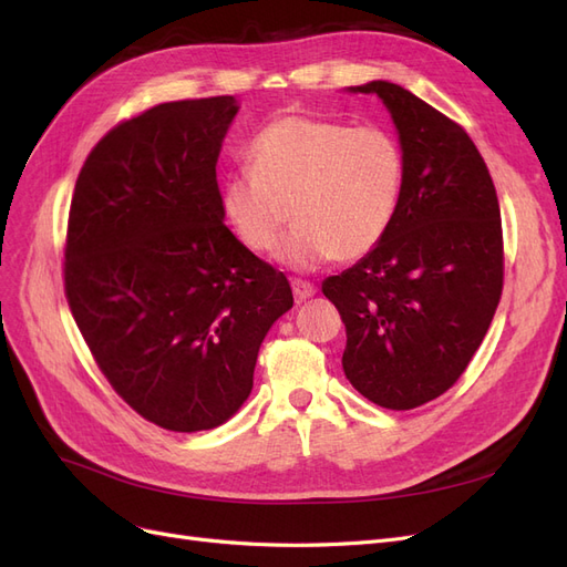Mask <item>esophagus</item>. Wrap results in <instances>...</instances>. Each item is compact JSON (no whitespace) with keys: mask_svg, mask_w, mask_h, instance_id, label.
Wrapping results in <instances>:
<instances>
[{"mask_svg":"<svg viewBox=\"0 0 567 567\" xmlns=\"http://www.w3.org/2000/svg\"><path fill=\"white\" fill-rule=\"evenodd\" d=\"M290 286H293V296H296V300H298V302H302V300H310V298L317 293V288H315L310 281L293 279V281H290Z\"/></svg>","mask_w":567,"mask_h":567,"instance_id":"34e87169","label":"esophagus"}]
</instances>
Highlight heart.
Instances as JSON below:
<instances>
[{
  "mask_svg": "<svg viewBox=\"0 0 567 567\" xmlns=\"http://www.w3.org/2000/svg\"><path fill=\"white\" fill-rule=\"evenodd\" d=\"M250 173L221 182V215L246 248L298 271L359 260L379 246L404 194V153L381 127L302 113L274 117L248 146Z\"/></svg>",
  "mask_w": 567,
  "mask_h": 567,
  "instance_id": "heart-1",
  "label": "heart"
}]
</instances>
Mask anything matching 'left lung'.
Returning <instances> with one entry per match:
<instances>
[{
  "instance_id": "obj_1",
  "label": "left lung",
  "mask_w": 567,
  "mask_h": 567,
  "mask_svg": "<svg viewBox=\"0 0 567 567\" xmlns=\"http://www.w3.org/2000/svg\"><path fill=\"white\" fill-rule=\"evenodd\" d=\"M375 94L400 134L406 177L383 241L321 284L346 323L342 371L373 404L406 411L447 392L483 342L504 286L502 213L461 125L385 80Z\"/></svg>"
}]
</instances>
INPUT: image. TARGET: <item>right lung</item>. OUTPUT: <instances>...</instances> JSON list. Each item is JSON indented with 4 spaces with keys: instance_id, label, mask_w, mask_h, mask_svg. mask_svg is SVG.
Here are the masks:
<instances>
[{
    "instance_id": "1",
    "label": "right lung",
    "mask_w": 567,
    "mask_h": 567,
    "mask_svg": "<svg viewBox=\"0 0 567 567\" xmlns=\"http://www.w3.org/2000/svg\"><path fill=\"white\" fill-rule=\"evenodd\" d=\"M234 96L169 101L101 140L75 182L65 298L113 390L165 431H210L252 390L284 271L227 229L215 165Z\"/></svg>"
}]
</instances>
